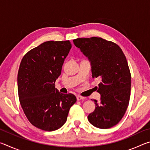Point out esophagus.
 Returning <instances> with one entry per match:
<instances>
[{
	"label": "esophagus",
	"mask_w": 150,
	"mask_h": 150,
	"mask_svg": "<svg viewBox=\"0 0 150 150\" xmlns=\"http://www.w3.org/2000/svg\"><path fill=\"white\" fill-rule=\"evenodd\" d=\"M77 99L78 100H83V99H85V98L83 97V96H80V95H77Z\"/></svg>",
	"instance_id": "34e87169"
}]
</instances>
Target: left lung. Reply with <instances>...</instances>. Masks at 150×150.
Masks as SVG:
<instances>
[{"instance_id":"8db88e82","label":"left lung","mask_w":150,"mask_h":150,"mask_svg":"<svg viewBox=\"0 0 150 150\" xmlns=\"http://www.w3.org/2000/svg\"><path fill=\"white\" fill-rule=\"evenodd\" d=\"M91 63L93 79L100 77L97 92L100 102L95 100V109L88 116L96 128L115 126L125 114L130 97L131 74L125 55L119 45L102 38L73 40Z\"/></svg>"}]
</instances>
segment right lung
<instances>
[{"instance_id":"add662e5","label":"right lung","mask_w":150,"mask_h":150,"mask_svg":"<svg viewBox=\"0 0 150 150\" xmlns=\"http://www.w3.org/2000/svg\"><path fill=\"white\" fill-rule=\"evenodd\" d=\"M71 48L69 40L45 42L26 53L20 64L17 80L20 105L30 122L41 130L61 128L77 101L74 95L61 93L55 87Z\"/></svg>"}]
</instances>
